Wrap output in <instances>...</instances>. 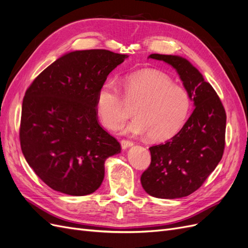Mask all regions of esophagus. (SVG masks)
Returning <instances> with one entry per match:
<instances>
[{"label": "esophagus", "mask_w": 248, "mask_h": 248, "mask_svg": "<svg viewBox=\"0 0 248 248\" xmlns=\"http://www.w3.org/2000/svg\"><path fill=\"white\" fill-rule=\"evenodd\" d=\"M120 142H121V146L123 149H127L128 147H131L133 145V141H131L129 140H122Z\"/></svg>", "instance_id": "1"}]
</instances>
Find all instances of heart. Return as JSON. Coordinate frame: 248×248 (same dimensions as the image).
<instances>
[{
  "label": "heart",
  "mask_w": 248,
  "mask_h": 248,
  "mask_svg": "<svg viewBox=\"0 0 248 248\" xmlns=\"http://www.w3.org/2000/svg\"><path fill=\"white\" fill-rule=\"evenodd\" d=\"M123 87L126 102L136 104V118L125 127V133H147L149 140H164L180 130L189 115L192 102L188 92L159 71L132 73L125 78ZM95 106L100 121L108 129L119 128L129 115L121 88L114 79L100 86Z\"/></svg>",
  "instance_id": "heart-1"
}]
</instances>
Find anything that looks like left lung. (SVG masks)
I'll use <instances>...</instances> for the list:
<instances>
[{
    "label": "left lung",
    "mask_w": 248,
    "mask_h": 248,
    "mask_svg": "<svg viewBox=\"0 0 248 248\" xmlns=\"http://www.w3.org/2000/svg\"><path fill=\"white\" fill-rule=\"evenodd\" d=\"M149 58L174 67L196 108L176 136L149 148L151 163L140 183L155 198L187 197L200 188L222 158L226 110L212 86L186 59L159 54Z\"/></svg>",
    "instance_id": "8db88e82"
}]
</instances>
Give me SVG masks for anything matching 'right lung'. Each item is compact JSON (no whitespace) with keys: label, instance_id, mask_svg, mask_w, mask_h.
Returning a JSON list of instances; mask_svg holds the SVG:
<instances>
[{"label":"right lung","instance_id":"obj_1","mask_svg":"<svg viewBox=\"0 0 248 248\" xmlns=\"http://www.w3.org/2000/svg\"><path fill=\"white\" fill-rule=\"evenodd\" d=\"M128 57L107 49L77 50L50 64L27 89L19 140L35 174L51 189L86 196L99 188L104 161L121 145L102 128L96 95Z\"/></svg>","mask_w":248,"mask_h":248}]
</instances>
